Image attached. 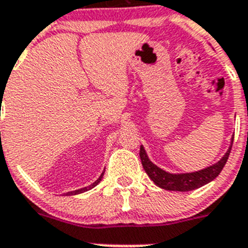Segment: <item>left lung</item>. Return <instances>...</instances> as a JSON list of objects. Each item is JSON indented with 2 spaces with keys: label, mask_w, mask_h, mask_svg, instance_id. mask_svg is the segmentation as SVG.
Returning a JSON list of instances; mask_svg holds the SVG:
<instances>
[{
  "label": "left lung",
  "mask_w": 248,
  "mask_h": 248,
  "mask_svg": "<svg viewBox=\"0 0 248 248\" xmlns=\"http://www.w3.org/2000/svg\"><path fill=\"white\" fill-rule=\"evenodd\" d=\"M232 143H233V139L231 140V145H230L229 150L226 151V154L223 155L217 163L211 166H207L202 170H199V171L186 172V174H170L163 169L157 168L155 164H153L149 160L143 145L140 146L139 155L144 170L151 180L154 181L155 185L164 190H169V191H191V190L199 189L201 186L209 184L210 181L218 176V174L222 171L227 159H229Z\"/></svg>",
  "instance_id": "1"
}]
</instances>
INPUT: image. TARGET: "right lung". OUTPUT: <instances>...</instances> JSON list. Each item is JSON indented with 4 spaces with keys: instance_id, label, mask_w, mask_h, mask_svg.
I'll list each match as a JSON object with an SVG mask.
<instances>
[{
    "instance_id": "right-lung-1",
    "label": "right lung",
    "mask_w": 248,
    "mask_h": 248,
    "mask_svg": "<svg viewBox=\"0 0 248 248\" xmlns=\"http://www.w3.org/2000/svg\"><path fill=\"white\" fill-rule=\"evenodd\" d=\"M103 175H104V172H102V175H100L99 176V179H98L97 181H95V183H93L92 184V185H89L88 187H83V189H79V190H76V191H71V192H67V195H78V194H82V192H84V191H87V190H91V189H93L94 186H97L98 184L100 183V180H102V177H103Z\"/></svg>"
}]
</instances>
